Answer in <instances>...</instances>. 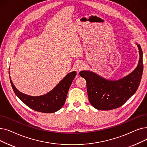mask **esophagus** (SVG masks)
Masks as SVG:
<instances>
[{
    "mask_svg": "<svg viewBox=\"0 0 147 147\" xmlns=\"http://www.w3.org/2000/svg\"><path fill=\"white\" fill-rule=\"evenodd\" d=\"M84 68V65L82 62H78L76 65V69L77 70H82Z\"/></svg>",
    "mask_w": 147,
    "mask_h": 147,
    "instance_id": "34e87169",
    "label": "esophagus"
}]
</instances>
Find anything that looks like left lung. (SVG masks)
<instances>
[{
    "mask_svg": "<svg viewBox=\"0 0 147 147\" xmlns=\"http://www.w3.org/2000/svg\"><path fill=\"white\" fill-rule=\"evenodd\" d=\"M137 45L140 56L138 65L132 73L123 79L112 81L89 71L79 73L86 80L88 99L95 109L102 111L116 109L123 105L137 91L143 73V52L139 44Z\"/></svg>",
    "mask_w": 147,
    "mask_h": 147,
    "instance_id": "obj_1",
    "label": "left lung"
}]
</instances>
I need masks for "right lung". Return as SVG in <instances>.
I'll use <instances>...</instances> for the list:
<instances>
[{
    "mask_svg": "<svg viewBox=\"0 0 147 147\" xmlns=\"http://www.w3.org/2000/svg\"><path fill=\"white\" fill-rule=\"evenodd\" d=\"M76 74V71L69 73L50 92L38 97L29 96L20 92L12 84L11 78L10 82L17 96L30 109L43 113H53L61 109L64 105L68 89Z\"/></svg>",
    "mask_w": 147,
    "mask_h": 147,
    "instance_id": "right-lung-1",
    "label": "right lung"
}]
</instances>
